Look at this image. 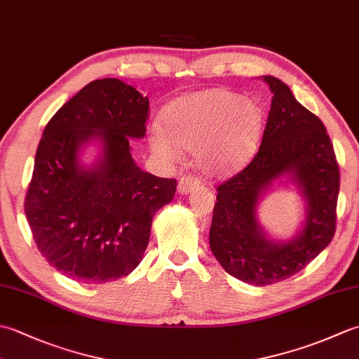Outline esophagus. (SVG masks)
I'll return each instance as SVG.
<instances>
[{"mask_svg":"<svg viewBox=\"0 0 359 359\" xmlns=\"http://www.w3.org/2000/svg\"><path fill=\"white\" fill-rule=\"evenodd\" d=\"M199 188H201L199 180L193 177V175H185V177H182L179 182L177 191H179V194H189Z\"/></svg>","mask_w":359,"mask_h":359,"instance_id":"esophagus-1","label":"esophagus"}]
</instances>
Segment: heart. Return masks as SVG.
Returning <instances> with one entry per match:
<instances>
[{
  "instance_id": "obj_1",
  "label": "heart",
  "mask_w": 359,
  "mask_h": 359,
  "mask_svg": "<svg viewBox=\"0 0 359 359\" xmlns=\"http://www.w3.org/2000/svg\"><path fill=\"white\" fill-rule=\"evenodd\" d=\"M163 121L148 126L152 152L174 162L180 148L191 149L197 168L219 177L238 171L255 154L265 116L253 98L215 88L177 98L166 106Z\"/></svg>"
}]
</instances>
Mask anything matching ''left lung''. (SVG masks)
<instances>
[{
	"label": "left lung",
	"mask_w": 359,
	"mask_h": 359,
	"mask_svg": "<svg viewBox=\"0 0 359 359\" xmlns=\"http://www.w3.org/2000/svg\"><path fill=\"white\" fill-rule=\"evenodd\" d=\"M273 98L261 148L250 165L217 188L210 247L224 270L247 284L270 285L301 271L333 239L339 168L325 126L279 79L264 75ZM293 183L306 202L300 230L273 240L257 208L273 186Z\"/></svg>",
	"instance_id": "left-lung-1"
}]
</instances>
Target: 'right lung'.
<instances>
[{"label": "right lung", "mask_w": 359, "mask_h": 359, "mask_svg": "<svg viewBox=\"0 0 359 359\" xmlns=\"http://www.w3.org/2000/svg\"><path fill=\"white\" fill-rule=\"evenodd\" d=\"M149 100L118 79L94 80L46 125L25 212L40 253L65 276L104 284L142 262L152 219L177 182L140 170L129 139L144 137ZM89 146L99 149L82 162Z\"/></svg>", "instance_id": "1"}]
</instances>
